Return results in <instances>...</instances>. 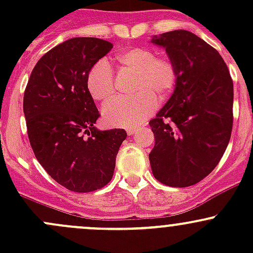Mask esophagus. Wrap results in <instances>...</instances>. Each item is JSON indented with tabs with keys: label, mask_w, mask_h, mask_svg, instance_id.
<instances>
[{
	"label": "esophagus",
	"mask_w": 253,
	"mask_h": 253,
	"mask_svg": "<svg viewBox=\"0 0 253 253\" xmlns=\"http://www.w3.org/2000/svg\"><path fill=\"white\" fill-rule=\"evenodd\" d=\"M134 133H136V129H134V128L127 129V134H128V136H133Z\"/></svg>",
	"instance_id": "esophagus-1"
}]
</instances>
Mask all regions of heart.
Here are the masks:
<instances>
[{
  "instance_id": "heart-1",
  "label": "heart",
  "mask_w": 253,
  "mask_h": 253,
  "mask_svg": "<svg viewBox=\"0 0 253 253\" xmlns=\"http://www.w3.org/2000/svg\"><path fill=\"white\" fill-rule=\"evenodd\" d=\"M122 72L136 73L133 93L129 99H115L103 108V119L109 126L134 128L155 111L158 100L164 101L174 93L178 68L169 56L157 57L149 47H132L116 56ZM86 90L95 101H108L115 95V77L105 60L89 70Z\"/></svg>"
}]
</instances>
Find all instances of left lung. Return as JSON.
<instances>
[{"mask_svg":"<svg viewBox=\"0 0 253 253\" xmlns=\"http://www.w3.org/2000/svg\"><path fill=\"white\" fill-rule=\"evenodd\" d=\"M178 68L171 98L150 120L149 154L158 181L188 187L208 176L228 147L233 129L234 84L218 51L187 30L154 37Z\"/></svg>","mask_w":253,"mask_h":253,"instance_id":"1","label":"left lung"}]
</instances>
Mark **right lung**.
Listing matches in <instances>:
<instances>
[{
    "label": "right lung",
    "instance_id": "add662e5",
    "mask_svg": "<svg viewBox=\"0 0 253 253\" xmlns=\"http://www.w3.org/2000/svg\"><path fill=\"white\" fill-rule=\"evenodd\" d=\"M112 48L98 38H72L47 51L32 71L23 111L30 145L45 171L73 192L110 182L127 133L100 131L98 109L86 90L89 70Z\"/></svg>",
    "mask_w": 253,
    "mask_h": 253
}]
</instances>
